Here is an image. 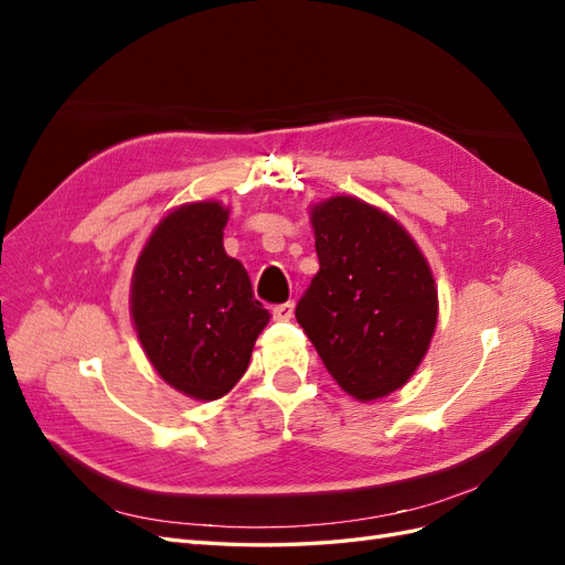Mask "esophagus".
<instances>
[{"label": "esophagus", "mask_w": 565, "mask_h": 565, "mask_svg": "<svg viewBox=\"0 0 565 565\" xmlns=\"http://www.w3.org/2000/svg\"><path fill=\"white\" fill-rule=\"evenodd\" d=\"M292 316H295V301L278 303L276 309H273V318H276V320H289Z\"/></svg>", "instance_id": "34e87169"}]
</instances>
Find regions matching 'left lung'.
Instances as JSON below:
<instances>
[{
  "mask_svg": "<svg viewBox=\"0 0 565 565\" xmlns=\"http://www.w3.org/2000/svg\"><path fill=\"white\" fill-rule=\"evenodd\" d=\"M320 270L297 320L349 396L384 398L419 367L438 318L431 268L396 218L349 195L311 212Z\"/></svg>",
  "mask_w": 565,
  "mask_h": 565,
  "instance_id": "8db88e82",
  "label": "left lung"
}]
</instances>
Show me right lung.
<instances>
[{
  "instance_id": "right-lung-1",
  "label": "right lung",
  "mask_w": 565,
  "mask_h": 565,
  "mask_svg": "<svg viewBox=\"0 0 565 565\" xmlns=\"http://www.w3.org/2000/svg\"><path fill=\"white\" fill-rule=\"evenodd\" d=\"M226 221L218 202L167 214L131 280V318L152 367L198 401H216L237 384L270 320L245 266L224 249Z\"/></svg>"
}]
</instances>
